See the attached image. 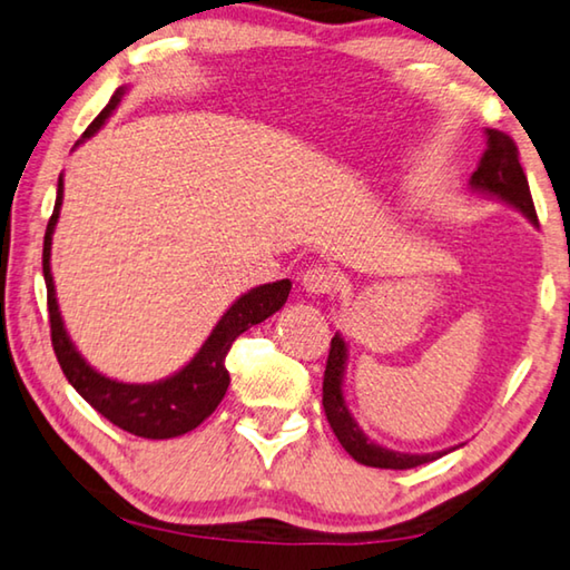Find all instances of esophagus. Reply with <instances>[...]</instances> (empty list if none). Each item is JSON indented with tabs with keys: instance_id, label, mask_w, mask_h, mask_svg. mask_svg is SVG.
Returning <instances> with one entry per match:
<instances>
[{
	"instance_id": "34e87169",
	"label": "esophagus",
	"mask_w": 570,
	"mask_h": 570,
	"mask_svg": "<svg viewBox=\"0 0 570 570\" xmlns=\"http://www.w3.org/2000/svg\"><path fill=\"white\" fill-rule=\"evenodd\" d=\"M301 285L308 295H328L336 287V275L328 267H308L301 275Z\"/></svg>"
}]
</instances>
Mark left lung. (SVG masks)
I'll use <instances>...</instances> for the list:
<instances>
[{
    "label": "left lung",
    "instance_id": "1",
    "mask_svg": "<svg viewBox=\"0 0 570 570\" xmlns=\"http://www.w3.org/2000/svg\"><path fill=\"white\" fill-rule=\"evenodd\" d=\"M484 135H487V150L481 155L479 168L469 180L471 190L504 200V204L514 206L518 212L528 216L532 224H538V214H535V206H532L530 186H528V178H524L514 139L510 135L499 132V129H487ZM346 358H348L346 341L341 338V334H336L331 338L326 374H323V410H326L328 423L334 428L338 443L344 445L348 456L358 463H364V466H374V469H415L420 463L435 461L441 459L443 453H449V451L400 453L370 441V438L362 433V428L356 425L352 413H348L346 400H344V387H341V384H344Z\"/></svg>",
    "mask_w": 570,
    "mask_h": 570
}]
</instances>
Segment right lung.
<instances>
[{
    "label": "right lung",
    "mask_w": 570,
    "mask_h": 570,
    "mask_svg": "<svg viewBox=\"0 0 570 570\" xmlns=\"http://www.w3.org/2000/svg\"><path fill=\"white\" fill-rule=\"evenodd\" d=\"M125 94L127 86H119V89L114 91L107 107H104L99 117L91 121L89 129H86L78 142H83V139L99 132L104 121L109 119V114L119 107ZM60 204H63V175L58 178L56 208H52V216L46 229V242H42V275H46L48 287L52 352L58 356V364L60 370H63L66 380L73 384V390L89 402L96 413H101L109 423L127 433L163 441V438H175L194 431V428H198L214 413L218 402L226 395L229 372H226L224 362L236 336L283 308L293 287L291 279H277V283L252 287L249 293H244L239 301L222 315V321L216 323L212 336L204 341L198 354L173 376H165V380L150 384H127L109 380V376L96 372L94 366L78 354V348L73 346V341L63 326V318H60L56 285H52L50 273L52 232H56L60 216Z\"/></svg>",
    "instance_id": "obj_1"
}]
</instances>
